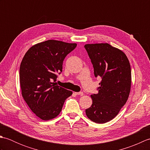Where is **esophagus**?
Listing matches in <instances>:
<instances>
[{"instance_id":"1","label":"esophagus","mask_w":150,"mask_h":150,"mask_svg":"<svg viewBox=\"0 0 150 150\" xmlns=\"http://www.w3.org/2000/svg\"><path fill=\"white\" fill-rule=\"evenodd\" d=\"M75 94L77 95H81V96H82L84 95L83 92H75Z\"/></svg>"}]
</instances>
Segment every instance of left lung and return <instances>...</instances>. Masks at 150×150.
<instances>
[{"mask_svg":"<svg viewBox=\"0 0 150 150\" xmlns=\"http://www.w3.org/2000/svg\"><path fill=\"white\" fill-rule=\"evenodd\" d=\"M95 77L102 79L98 92L91 95L92 105L86 116L98 124L115 117L128 100L131 90V66L122 50L108 43L85 44Z\"/></svg>","mask_w":150,"mask_h":150,"instance_id":"left-lung-1","label":"left lung"}]
</instances>
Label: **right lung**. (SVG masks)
Masks as SVG:
<instances>
[{"mask_svg": "<svg viewBox=\"0 0 150 150\" xmlns=\"http://www.w3.org/2000/svg\"><path fill=\"white\" fill-rule=\"evenodd\" d=\"M77 44L48 40L27 51L20 66L22 96L30 110L43 120L57 117L73 92L56 84V74L62 72L63 60Z\"/></svg>", "mask_w": 150, "mask_h": 150, "instance_id": "right-lung-1", "label": "right lung"}]
</instances>
